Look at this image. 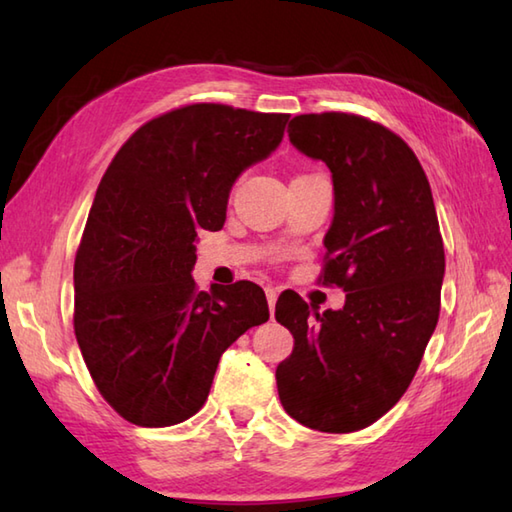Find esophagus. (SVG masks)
<instances>
[{"instance_id": "esophagus-1", "label": "esophagus", "mask_w": 512, "mask_h": 512, "mask_svg": "<svg viewBox=\"0 0 512 512\" xmlns=\"http://www.w3.org/2000/svg\"><path fill=\"white\" fill-rule=\"evenodd\" d=\"M277 295H279V292H277V288H273V286H268V288H266V299H268V308H270V314H273V312H275V303H277Z\"/></svg>"}]
</instances>
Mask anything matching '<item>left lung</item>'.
Returning <instances> with one entry per match:
<instances>
[{
	"label": "left lung",
	"mask_w": 512,
	"mask_h": 512,
	"mask_svg": "<svg viewBox=\"0 0 512 512\" xmlns=\"http://www.w3.org/2000/svg\"><path fill=\"white\" fill-rule=\"evenodd\" d=\"M290 143L332 173L334 217L323 237V284L343 288L341 310H314L284 292L275 319L295 347L277 365L288 416L310 429H365L416 376L440 314L444 246L429 180L416 154L363 116L301 114Z\"/></svg>",
	"instance_id": "8db88e82"
}]
</instances>
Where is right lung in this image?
<instances>
[{
    "label": "right lung",
    "instance_id": "add662e5",
    "mask_svg": "<svg viewBox=\"0 0 512 512\" xmlns=\"http://www.w3.org/2000/svg\"><path fill=\"white\" fill-rule=\"evenodd\" d=\"M290 114L195 103L145 123L96 189L74 262V334L101 396L138 427L191 418L220 356L268 321L253 281L195 288L200 228L220 231L242 171L279 147Z\"/></svg>",
    "mask_w": 512,
    "mask_h": 512
}]
</instances>
